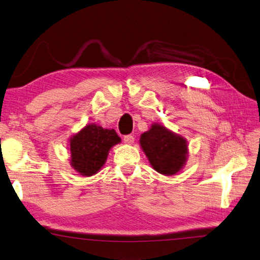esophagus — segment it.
I'll return each mask as SVG.
<instances>
[{
    "mask_svg": "<svg viewBox=\"0 0 260 260\" xmlns=\"http://www.w3.org/2000/svg\"><path fill=\"white\" fill-rule=\"evenodd\" d=\"M123 141H124V144H126V145H132V144L135 143L134 136H131V135L124 136V137H123Z\"/></svg>",
    "mask_w": 260,
    "mask_h": 260,
    "instance_id": "esophagus-1",
    "label": "esophagus"
}]
</instances>
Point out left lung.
<instances>
[{"label":"left lung","mask_w":260,"mask_h":260,"mask_svg":"<svg viewBox=\"0 0 260 260\" xmlns=\"http://www.w3.org/2000/svg\"><path fill=\"white\" fill-rule=\"evenodd\" d=\"M139 143L150 165L160 174L174 175L185 165L189 154L187 140L163 124H151L140 136Z\"/></svg>","instance_id":"1"}]
</instances>
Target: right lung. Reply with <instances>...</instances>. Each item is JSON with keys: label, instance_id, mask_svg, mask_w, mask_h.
Instances as JSON below:
<instances>
[{"label": "right lung", "instance_id": "right-lung-1", "mask_svg": "<svg viewBox=\"0 0 260 260\" xmlns=\"http://www.w3.org/2000/svg\"><path fill=\"white\" fill-rule=\"evenodd\" d=\"M114 129L89 123L69 138L70 165L78 174L91 176L100 172L111 148L120 144Z\"/></svg>", "mask_w": 260, "mask_h": 260}]
</instances>
